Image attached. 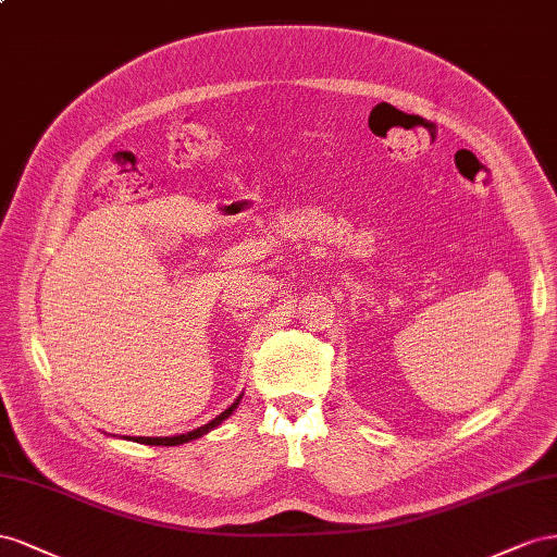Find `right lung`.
<instances>
[{"instance_id":"1","label":"right lung","mask_w":557,"mask_h":557,"mask_svg":"<svg viewBox=\"0 0 557 557\" xmlns=\"http://www.w3.org/2000/svg\"><path fill=\"white\" fill-rule=\"evenodd\" d=\"M237 404H240V399H237V401H235L231 408H226L224 412H221V416H216L212 422H208V424H205V426H198V429H194V432H188V434H180V436H165V438H161V436H158V438H151V436H137L135 441H137V443H147V446H180V443H186V441L200 438L202 434H208L210 429H214L216 424L224 422V420L231 416L233 408H235Z\"/></svg>"}]
</instances>
